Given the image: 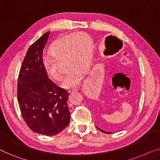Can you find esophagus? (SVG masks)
<instances>
[{
    "label": "esophagus",
    "mask_w": 160,
    "mask_h": 160,
    "mask_svg": "<svg viewBox=\"0 0 160 160\" xmlns=\"http://www.w3.org/2000/svg\"><path fill=\"white\" fill-rule=\"evenodd\" d=\"M78 89H69V90H68V93H73V92H76V91H77Z\"/></svg>",
    "instance_id": "34e87169"
}]
</instances>
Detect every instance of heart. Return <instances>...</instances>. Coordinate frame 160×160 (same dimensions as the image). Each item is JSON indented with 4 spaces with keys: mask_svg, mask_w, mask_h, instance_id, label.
<instances>
[{
    "mask_svg": "<svg viewBox=\"0 0 160 160\" xmlns=\"http://www.w3.org/2000/svg\"><path fill=\"white\" fill-rule=\"evenodd\" d=\"M93 42L84 32L70 35L58 39L50 48L51 57H45L42 66L45 73L53 81L61 77L60 63L65 62L67 73L61 81V87L75 88L82 83L83 74L88 71L92 56Z\"/></svg>",
    "mask_w": 160,
    "mask_h": 160,
    "instance_id": "1",
    "label": "heart"
}]
</instances>
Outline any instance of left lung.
Returning <instances> with one entry per match:
<instances>
[{
    "label": "left lung",
    "mask_w": 160,
    "mask_h": 160,
    "mask_svg": "<svg viewBox=\"0 0 160 160\" xmlns=\"http://www.w3.org/2000/svg\"><path fill=\"white\" fill-rule=\"evenodd\" d=\"M96 128H97L98 130H99L100 131H101L102 132H104V133H108V134H111V132H106V131H104V130H101V129H100L99 128H98V127H96Z\"/></svg>",
    "instance_id": "left-lung-1"
}]
</instances>
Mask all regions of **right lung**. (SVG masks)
<instances>
[{
	"instance_id": "add662e5",
	"label": "right lung",
	"mask_w": 160,
	"mask_h": 160,
	"mask_svg": "<svg viewBox=\"0 0 160 160\" xmlns=\"http://www.w3.org/2000/svg\"><path fill=\"white\" fill-rule=\"evenodd\" d=\"M46 32L28 49L19 71L17 100L22 116L30 130L55 135L68 125V92L49 79L42 66L43 51L49 38Z\"/></svg>"
}]
</instances>
